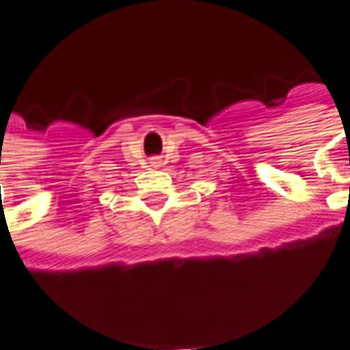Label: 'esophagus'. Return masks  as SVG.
<instances>
[{"mask_svg": "<svg viewBox=\"0 0 350 350\" xmlns=\"http://www.w3.org/2000/svg\"><path fill=\"white\" fill-rule=\"evenodd\" d=\"M153 165H159V161H153Z\"/></svg>", "mask_w": 350, "mask_h": 350, "instance_id": "obj_1", "label": "esophagus"}]
</instances>
